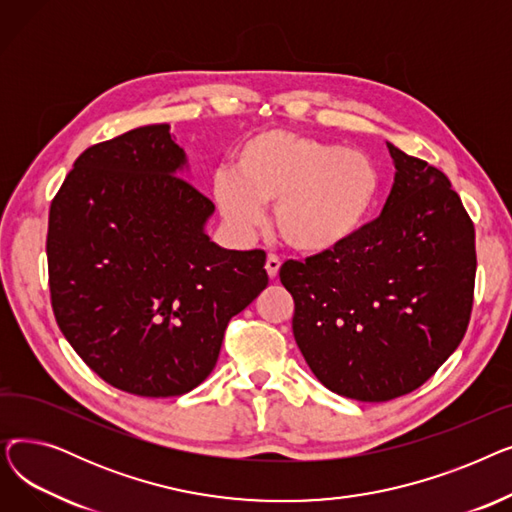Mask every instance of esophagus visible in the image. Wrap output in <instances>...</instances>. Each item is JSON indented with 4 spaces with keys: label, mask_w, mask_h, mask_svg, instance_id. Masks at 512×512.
<instances>
[{
    "label": "esophagus",
    "mask_w": 512,
    "mask_h": 512,
    "mask_svg": "<svg viewBox=\"0 0 512 512\" xmlns=\"http://www.w3.org/2000/svg\"><path fill=\"white\" fill-rule=\"evenodd\" d=\"M280 265H282V261H280V257H276V255H267V259H265V270H267V276H270L272 280L278 276V272H280Z\"/></svg>",
    "instance_id": "obj_1"
}]
</instances>
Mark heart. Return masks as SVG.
<instances>
[{"label": "heart", "mask_w": 512, "mask_h": 512, "mask_svg": "<svg viewBox=\"0 0 512 512\" xmlns=\"http://www.w3.org/2000/svg\"><path fill=\"white\" fill-rule=\"evenodd\" d=\"M384 176L369 153L342 149L290 130L253 134L234 153V172L213 176V199L228 226L253 234L263 205L286 245L303 255H328L371 222Z\"/></svg>", "instance_id": "obj_1"}]
</instances>
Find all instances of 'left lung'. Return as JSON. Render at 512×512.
<instances>
[{
	"label": "left lung",
	"instance_id": "left-lung-1",
	"mask_svg": "<svg viewBox=\"0 0 512 512\" xmlns=\"http://www.w3.org/2000/svg\"><path fill=\"white\" fill-rule=\"evenodd\" d=\"M394 184L346 247L286 261L292 334L328 390L384 402L425 384L461 344L473 307L475 228L450 180L388 143Z\"/></svg>",
	"mask_w": 512,
	"mask_h": 512
}]
</instances>
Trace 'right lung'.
Segmentation results:
<instances>
[{
	"instance_id": "right-lung-1",
	"label": "right lung",
	"mask_w": 512,
	"mask_h": 512,
	"mask_svg": "<svg viewBox=\"0 0 512 512\" xmlns=\"http://www.w3.org/2000/svg\"><path fill=\"white\" fill-rule=\"evenodd\" d=\"M168 124L78 155L49 207L51 307L101 380L180 396L213 371L228 321L267 286L265 253L205 234L213 203L186 178Z\"/></svg>"
}]
</instances>
